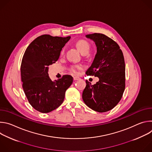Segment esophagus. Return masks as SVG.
I'll list each match as a JSON object with an SVG mask.
<instances>
[{
    "label": "esophagus",
    "mask_w": 152,
    "mask_h": 152,
    "mask_svg": "<svg viewBox=\"0 0 152 152\" xmlns=\"http://www.w3.org/2000/svg\"><path fill=\"white\" fill-rule=\"evenodd\" d=\"M80 78L79 77H73V80H79Z\"/></svg>",
    "instance_id": "esophagus-1"
}]
</instances>
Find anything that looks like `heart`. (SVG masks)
<instances>
[{"label": "heart", "instance_id": "heart-1", "mask_svg": "<svg viewBox=\"0 0 152 152\" xmlns=\"http://www.w3.org/2000/svg\"><path fill=\"white\" fill-rule=\"evenodd\" d=\"M75 46L77 48V49L80 51V52L83 54L85 55L88 53L90 49V45L89 42L85 39H79L75 42ZM64 53V50L62 49L60 52L61 56H62ZM82 69V67L80 66H77V65H75V66H72L69 67V71L70 73L73 74L74 75H77L79 73V72Z\"/></svg>", "mask_w": 152, "mask_h": 152}]
</instances>
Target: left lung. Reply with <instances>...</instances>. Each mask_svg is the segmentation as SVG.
Instances as JSON below:
<instances>
[{
	"label": "left lung",
	"instance_id": "8db88e82",
	"mask_svg": "<svg viewBox=\"0 0 152 152\" xmlns=\"http://www.w3.org/2000/svg\"><path fill=\"white\" fill-rule=\"evenodd\" d=\"M86 37L97 46V53L86 74L98 77L99 80L94 85L86 80L82 99L93 110L107 112L118 103L125 89L123 53L117 43L104 34L94 33Z\"/></svg>",
	"mask_w": 152,
	"mask_h": 152
}]
</instances>
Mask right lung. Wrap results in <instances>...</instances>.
I'll use <instances>...</instances> for the list:
<instances>
[{
  "label": "right lung",
  "instance_id": "add662e5",
  "mask_svg": "<svg viewBox=\"0 0 152 152\" xmlns=\"http://www.w3.org/2000/svg\"><path fill=\"white\" fill-rule=\"evenodd\" d=\"M70 38L41 35L31 43L23 55L20 67L23 89L30 104L40 113H48L58 108L73 83L70 75L52 81L48 75L49 66L58 61Z\"/></svg>",
  "mask_w": 152,
  "mask_h": 152
}]
</instances>
